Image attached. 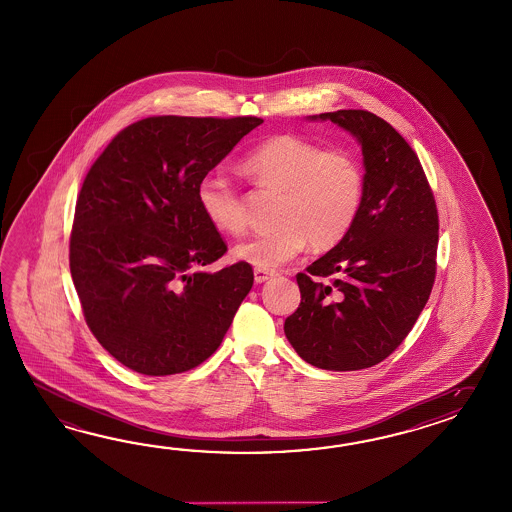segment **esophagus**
<instances>
[{"instance_id": "esophagus-1", "label": "esophagus", "mask_w": 512, "mask_h": 512, "mask_svg": "<svg viewBox=\"0 0 512 512\" xmlns=\"http://www.w3.org/2000/svg\"><path fill=\"white\" fill-rule=\"evenodd\" d=\"M274 271H269V269H262V267H256L254 269V280H256V284H263V282H267L269 278H273Z\"/></svg>"}]
</instances>
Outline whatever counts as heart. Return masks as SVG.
<instances>
[{"label": "heart", "instance_id": "obj_1", "mask_svg": "<svg viewBox=\"0 0 512 512\" xmlns=\"http://www.w3.org/2000/svg\"><path fill=\"white\" fill-rule=\"evenodd\" d=\"M241 167L258 188L280 195L274 208L278 225L239 243L234 258L241 262L274 269L293 260L308 241L315 249L333 247L348 236L363 210L367 177L352 149H326L297 134H278L254 147ZM197 201L215 230L230 236L245 230V203L232 180L204 175Z\"/></svg>", "mask_w": 512, "mask_h": 512}]
</instances>
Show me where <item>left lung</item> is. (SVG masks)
<instances>
[{
    "mask_svg": "<svg viewBox=\"0 0 512 512\" xmlns=\"http://www.w3.org/2000/svg\"><path fill=\"white\" fill-rule=\"evenodd\" d=\"M319 118L361 143L365 201L348 236L297 274L300 304L284 332L317 369H369L402 345L428 302L439 214L418 156L393 125L369 110Z\"/></svg>",
    "mask_w": 512,
    "mask_h": 512,
    "instance_id": "left-lung-1",
    "label": "left lung"
}]
</instances>
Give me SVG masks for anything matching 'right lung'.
<instances>
[{
	"label": "right lung",
	"mask_w": 512,
	"mask_h": 512,
	"mask_svg": "<svg viewBox=\"0 0 512 512\" xmlns=\"http://www.w3.org/2000/svg\"><path fill=\"white\" fill-rule=\"evenodd\" d=\"M256 116H153L125 127L90 167L75 204L70 271L84 321L121 365L145 376L199 367L221 345L254 282L226 252L197 186Z\"/></svg>",
	"instance_id": "add662e5"
}]
</instances>
